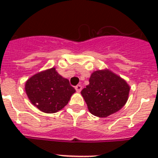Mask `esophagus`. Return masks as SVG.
I'll use <instances>...</instances> for the list:
<instances>
[{
    "label": "esophagus",
    "instance_id": "obj_1",
    "mask_svg": "<svg viewBox=\"0 0 158 158\" xmlns=\"http://www.w3.org/2000/svg\"><path fill=\"white\" fill-rule=\"evenodd\" d=\"M75 90H76L77 92H80L82 90V86L81 85H80V84H78V85H76V86H75Z\"/></svg>",
    "mask_w": 158,
    "mask_h": 158
}]
</instances>
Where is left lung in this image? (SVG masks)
I'll list each match as a JSON object with an SVG mask.
<instances>
[{
  "label": "left lung",
  "instance_id": "1",
  "mask_svg": "<svg viewBox=\"0 0 158 158\" xmlns=\"http://www.w3.org/2000/svg\"><path fill=\"white\" fill-rule=\"evenodd\" d=\"M129 92L130 87L120 77L109 70H98L92 74L81 94L93 115L106 117L124 106Z\"/></svg>",
  "mask_w": 158,
  "mask_h": 158
}]
</instances>
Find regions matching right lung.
I'll return each instance as SVG.
<instances>
[{
    "label": "right lung",
    "mask_w": 158,
    "mask_h": 158,
    "mask_svg": "<svg viewBox=\"0 0 158 158\" xmlns=\"http://www.w3.org/2000/svg\"><path fill=\"white\" fill-rule=\"evenodd\" d=\"M30 102L40 110L55 113L67 105L75 89L68 79L60 75L55 68L36 74L25 84Z\"/></svg>",
    "instance_id": "1"
}]
</instances>
